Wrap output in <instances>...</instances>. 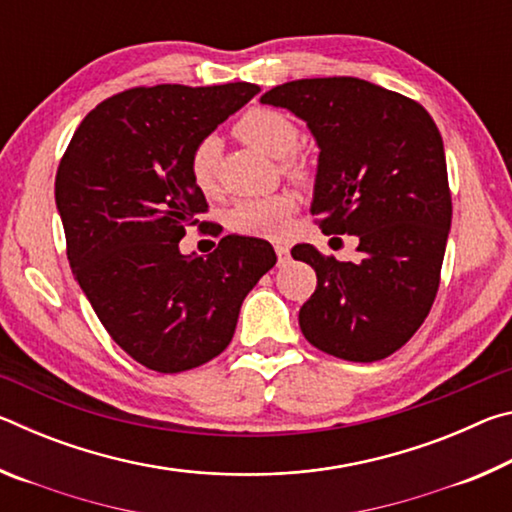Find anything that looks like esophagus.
Masks as SVG:
<instances>
[{"mask_svg":"<svg viewBox=\"0 0 512 512\" xmlns=\"http://www.w3.org/2000/svg\"><path fill=\"white\" fill-rule=\"evenodd\" d=\"M273 248H275V253H277V259H280V264L287 262V259H289V246L284 244V241H275Z\"/></svg>","mask_w":512,"mask_h":512,"instance_id":"34e87169","label":"esophagus"}]
</instances>
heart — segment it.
Listing matches in <instances>:
<instances>
[{"label": "heart", "mask_w": 512, "mask_h": 512, "mask_svg": "<svg viewBox=\"0 0 512 512\" xmlns=\"http://www.w3.org/2000/svg\"><path fill=\"white\" fill-rule=\"evenodd\" d=\"M235 133L246 144L264 151L273 158H282V169L293 180L307 178V162L291 155L298 146L300 131L289 115L277 110H250L237 121ZM219 158L221 142L219 137L207 135L194 146L189 155V176L194 185L205 194H212L219 180ZM293 214V201L284 194H273L264 198H250L239 201L225 216V221L239 235L250 237H277L287 228Z\"/></svg>", "instance_id": "b5f03b06"}]
</instances>
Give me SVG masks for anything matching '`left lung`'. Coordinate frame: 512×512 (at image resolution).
I'll list each match as a JSON object with an SVG mask.
<instances>
[{
  "label": "left lung",
  "instance_id": "obj_1",
  "mask_svg": "<svg viewBox=\"0 0 512 512\" xmlns=\"http://www.w3.org/2000/svg\"><path fill=\"white\" fill-rule=\"evenodd\" d=\"M262 103L307 121L320 149L311 214L325 235L359 239L357 262L291 248L318 277L300 307L302 334L345 361L386 359L438 293L452 225L438 126L418 101L352 76L277 85Z\"/></svg>",
  "mask_w": 512,
  "mask_h": 512
}]
</instances>
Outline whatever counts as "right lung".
<instances>
[{
    "mask_svg": "<svg viewBox=\"0 0 512 512\" xmlns=\"http://www.w3.org/2000/svg\"><path fill=\"white\" fill-rule=\"evenodd\" d=\"M257 92L253 83L119 92L88 112L60 160L69 266L112 341L149 370L183 372L219 357L241 302L277 262L257 237H223L207 257L178 248L207 212L189 155ZM198 228L221 235L216 223Z\"/></svg>",
    "mask_w": 512,
    "mask_h": 512,
    "instance_id": "obj_1",
    "label": "right lung"
}]
</instances>
